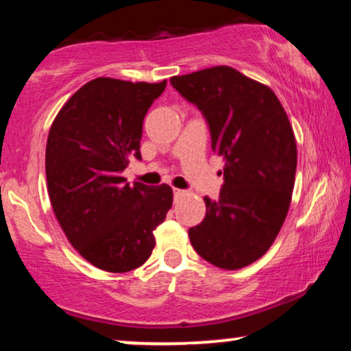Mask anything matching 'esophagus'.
<instances>
[{
    "label": "esophagus",
    "instance_id": "1",
    "mask_svg": "<svg viewBox=\"0 0 351 351\" xmlns=\"http://www.w3.org/2000/svg\"><path fill=\"white\" fill-rule=\"evenodd\" d=\"M186 193H188V191H184V189H178V188L173 189V195H175V199H176V201H178L180 198H183V196L186 195Z\"/></svg>",
    "mask_w": 351,
    "mask_h": 351
}]
</instances>
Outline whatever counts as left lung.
Returning a JSON list of instances; mask_svg holds the SVG:
<instances>
[{"label":"left lung","mask_w":351,"mask_h":351,"mask_svg":"<svg viewBox=\"0 0 351 351\" xmlns=\"http://www.w3.org/2000/svg\"><path fill=\"white\" fill-rule=\"evenodd\" d=\"M171 86L206 117L211 148L223 158L219 199L188 231L195 251L236 271L269 251L291 208L297 170L292 125L271 87L229 66L171 77Z\"/></svg>","instance_id":"8db88e82"}]
</instances>
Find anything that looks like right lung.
<instances>
[{
    "label": "right lung",
    "instance_id": "obj_1",
    "mask_svg": "<svg viewBox=\"0 0 351 351\" xmlns=\"http://www.w3.org/2000/svg\"><path fill=\"white\" fill-rule=\"evenodd\" d=\"M167 87L97 77L64 104L46 145L52 211L84 259L107 272L140 267L155 247L153 231L173 204L168 184H128L122 171L140 155L143 119Z\"/></svg>",
    "mask_w": 351,
    "mask_h": 351
}]
</instances>
